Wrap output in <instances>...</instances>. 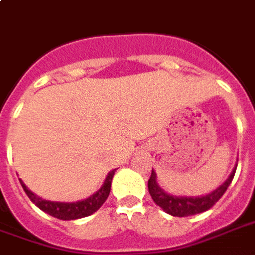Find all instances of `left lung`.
Instances as JSON below:
<instances>
[{
  "mask_svg": "<svg viewBox=\"0 0 255 255\" xmlns=\"http://www.w3.org/2000/svg\"><path fill=\"white\" fill-rule=\"evenodd\" d=\"M238 167V164H236ZM236 167L233 168L231 175L228 177L225 182L220 185L215 190L206 196H197V197H188V196H172L165 193L157 185L156 181V172L152 170V175L147 181V188L149 193L152 196L153 202L157 204L158 207H161L167 214L174 215V217H188V215H195L203 211H207L208 208H211L215 203L220 200L222 195L227 192L228 186L231 185L235 175Z\"/></svg>",
  "mask_w": 255,
  "mask_h": 255,
  "instance_id": "obj_1",
  "label": "left lung"
}]
</instances>
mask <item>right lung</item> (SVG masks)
<instances>
[{
	"instance_id": "add662e5",
	"label": "right lung",
	"mask_w": 255,
	"mask_h": 255,
	"mask_svg": "<svg viewBox=\"0 0 255 255\" xmlns=\"http://www.w3.org/2000/svg\"><path fill=\"white\" fill-rule=\"evenodd\" d=\"M115 171L112 170L108 174V177L103 182L102 188L98 190L97 193L91 195L88 199H84L81 202L76 203H60V202H49V200H44L37 195H34L30 189H27V186L23 183L20 179L23 189L26 192V195L28 196V199L34 203L35 206L41 208L44 213L52 215L55 218H59L63 221H70V220H78V218H83L87 215L94 214L99 207L102 206L105 200L108 199V196L110 193V186H112V179L115 175Z\"/></svg>"
}]
</instances>
